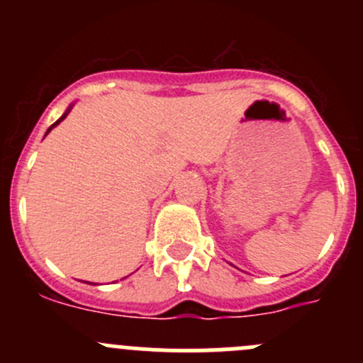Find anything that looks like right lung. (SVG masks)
<instances>
[{"mask_svg": "<svg viewBox=\"0 0 363 363\" xmlns=\"http://www.w3.org/2000/svg\"><path fill=\"white\" fill-rule=\"evenodd\" d=\"M69 108H72V107H69ZM69 108H68V111H67V112H65V113H63V116H61V117H60V119H57V121H56V123H54V124H52V126H50V128H49V130H47V133H49V131H50V130H52V128H54V126H57V124H60V123H61V121H63V119H65V117H67V116H68ZM47 133H45V135H47Z\"/></svg>", "mask_w": 363, "mask_h": 363, "instance_id": "right-lung-1", "label": "right lung"}]
</instances>
